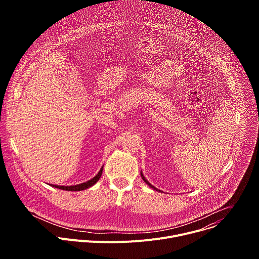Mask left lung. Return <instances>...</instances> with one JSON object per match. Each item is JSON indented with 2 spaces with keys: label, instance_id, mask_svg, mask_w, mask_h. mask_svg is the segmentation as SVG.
Masks as SVG:
<instances>
[{
  "label": "left lung",
  "instance_id": "obj_1",
  "mask_svg": "<svg viewBox=\"0 0 259 259\" xmlns=\"http://www.w3.org/2000/svg\"><path fill=\"white\" fill-rule=\"evenodd\" d=\"M140 175H141V177H142V179H143V180H144V182H145V183H146V184H147V186H149V187H151V188H152V189H153V190H155V191H158V192H160V191H159V190H158V189H156V188H155V187H154V186H152V184H151V183H150V182H149V180H147V179H146V178H145V177H144V175H143V173H142V171H141V172H140Z\"/></svg>",
  "mask_w": 259,
  "mask_h": 259
}]
</instances>
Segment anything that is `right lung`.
Here are the masks:
<instances>
[{
  "label": "right lung",
  "mask_w": 259,
  "mask_h": 259,
  "mask_svg": "<svg viewBox=\"0 0 259 259\" xmlns=\"http://www.w3.org/2000/svg\"><path fill=\"white\" fill-rule=\"evenodd\" d=\"M102 170H103V166L100 168L99 172L93 177L91 178L90 180L88 181H85L83 183H79V184H76V186H56V184H51V187L53 188H56V189H59V190H63V191H68V192H80V191H84V190H87L91 187H93L94 184L99 180L101 174H102Z\"/></svg>",
  "instance_id": "obj_1"
}]
</instances>
